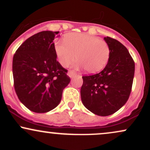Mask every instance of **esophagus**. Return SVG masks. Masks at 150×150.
<instances>
[{"label":"esophagus","mask_w":150,"mask_h":150,"mask_svg":"<svg viewBox=\"0 0 150 150\" xmlns=\"http://www.w3.org/2000/svg\"><path fill=\"white\" fill-rule=\"evenodd\" d=\"M75 75H76V73L75 71H73V70H69L68 73V75L70 77H73Z\"/></svg>","instance_id":"obj_1"}]
</instances>
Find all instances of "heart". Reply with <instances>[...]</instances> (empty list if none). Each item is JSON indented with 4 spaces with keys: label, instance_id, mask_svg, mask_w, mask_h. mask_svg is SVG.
Wrapping results in <instances>:
<instances>
[{
    "label": "heart",
    "instance_id": "heart-1",
    "mask_svg": "<svg viewBox=\"0 0 150 150\" xmlns=\"http://www.w3.org/2000/svg\"><path fill=\"white\" fill-rule=\"evenodd\" d=\"M65 41H56L54 51L58 63L67 67L75 59L73 66L84 68L89 73L100 72L107 65L111 49L106 41L86 33H70Z\"/></svg>",
    "mask_w": 150,
    "mask_h": 150
}]
</instances>
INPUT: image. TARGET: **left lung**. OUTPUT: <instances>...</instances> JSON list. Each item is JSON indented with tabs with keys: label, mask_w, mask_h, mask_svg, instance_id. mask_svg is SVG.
<instances>
[{
	"label": "left lung",
	"mask_w": 150,
	"mask_h": 150,
	"mask_svg": "<svg viewBox=\"0 0 150 150\" xmlns=\"http://www.w3.org/2000/svg\"><path fill=\"white\" fill-rule=\"evenodd\" d=\"M111 49L107 65L100 73L82 76V104L101 116L113 114L128 101L131 92L135 63L128 49L111 37H104Z\"/></svg>",
	"instance_id": "1"
}]
</instances>
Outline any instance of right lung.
<instances>
[{"mask_svg":"<svg viewBox=\"0 0 150 150\" xmlns=\"http://www.w3.org/2000/svg\"><path fill=\"white\" fill-rule=\"evenodd\" d=\"M59 32L43 31L25 41L13 56L15 90L30 111L46 113L59 104L69 84L68 70L56 61L54 40Z\"/></svg>","mask_w":150,"mask_h":150,"instance_id":"1","label":"right lung"}]
</instances>
